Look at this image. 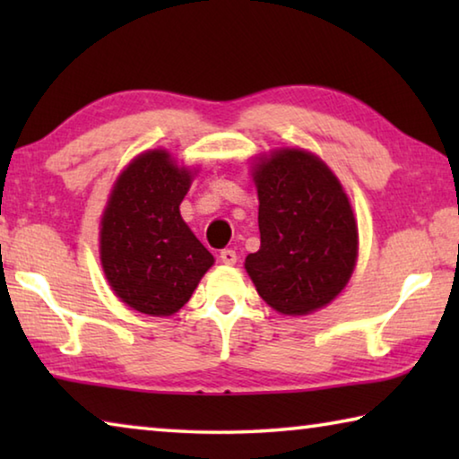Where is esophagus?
Segmentation results:
<instances>
[{
	"label": "esophagus",
	"instance_id": "esophagus-1",
	"mask_svg": "<svg viewBox=\"0 0 459 459\" xmlns=\"http://www.w3.org/2000/svg\"><path fill=\"white\" fill-rule=\"evenodd\" d=\"M221 261L227 263V265H235L237 263V253L232 248H222L221 251Z\"/></svg>",
	"mask_w": 459,
	"mask_h": 459
}]
</instances>
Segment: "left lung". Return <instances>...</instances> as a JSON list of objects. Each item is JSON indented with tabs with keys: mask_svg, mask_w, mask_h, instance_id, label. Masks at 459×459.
<instances>
[{
	"mask_svg": "<svg viewBox=\"0 0 459 459\" xmlns=\"http://www.w3.org/2000/svg\"><path fill=\"white\" fill-rule=\"evenodd\" d=\"M261 247L245 261L267 304L301 316L322 307L352 275L359 230L328 166L301 150L275 152L255 169Z\"/></svg>",
	"mask_w": 459,
	"mask_h": 459,
	"instance_id": "left-lung-1",
	"label": "left lung"
}]
</instances>
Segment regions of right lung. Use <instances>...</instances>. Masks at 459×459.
<instances>
[{"label": "right lung", "instance_id": "add662e5", "mask_svg": "<svg viewBox=\"0 0 459 459\" xmlns=\"http://www.w3.org/2000/svg\"><path fill=\"white\" fill-rule=\"evenodd\" d=\"M190 172L147 152L119 176L100 222V261L113 291L147 316H172L214 263L180 216Z\"/></svg>", "mask_w": 459, "mask_h": 459}]
</instances>
